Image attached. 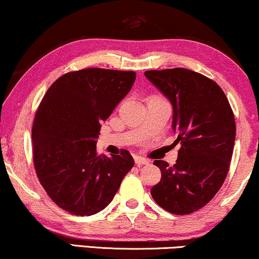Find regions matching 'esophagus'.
Segmentation results:
<instances>
[{
	"label": "esophagus",
	"mask_w": 259,
	"mask_h": 259,
	"mask_svg": "<svg viewBox=\"0 0 259 259\" xmlns=\"http://www.w3.org/2000/svg\"><path fill=\"white\" fill-rule=\"evenodd\" d=\"M134 160H136V164H137L138 166L150 164V160H148V159L143 158V157H138V155H137V157H134Z\"/></svg>",
	"instance_id": "esophagus-1"
}]
</instances>
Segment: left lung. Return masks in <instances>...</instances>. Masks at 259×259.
<instances>
[{
    "label": "left lung",
    "mask_w": 259,
    "mask_h": 259,
    "mask_svg": "<svg viewBox=\"0 0 259 259\" xmlns=\"http://www.w3.org/2000/svg\"><path fill=\"white\" fill-rule=\"evenodd\" d=\"M145 75L173 106L172 128L182 144L178 160L153 164L161 179L151 189L159 206L189 214L205 206L228 176L236 138L235 115L213 80L193 70H147Z\"/></svg>",
    "instance_id": "obj_1"
}]
</instances>
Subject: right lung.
I'll list each match as a JSON object with an SVG mask.
<instances>
[{"label": "right lung", "instance_id": "right-lung-1", "mask_svg": "<svg viewBox=\"0 0 259 259\" xmlns=\"http://www.w3.org/2000/svg\"><path fill=\"white\" fill-rule=\"evenodd\" d=\"M136 73L87 68L60 76L45 94L33 132V159L41 185L59 207L92 215L107 206L134 160L97 153L101 122L128 94Z\"/></svg>", "mask_w": 259, "mask_h": 259}]
</instances>
